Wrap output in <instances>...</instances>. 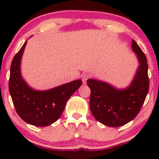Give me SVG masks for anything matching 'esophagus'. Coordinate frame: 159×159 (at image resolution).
<instances>
[{"mask_svg": "<svg viewBox=\"0 0 159 159\" xmlns=\"http://www.w3.org/2000/svg\"><path fill=\"white\" fill-rule=\"evenodd\" d=\"M89 78H90V75L87 73L83 74L81 75V79H82V81H83V84L87 83V81L89 79Z\"/></svg>", "mask_w": 159, "mask_h": 159, "instance_id": "esophagus-1", "label": "esophagus"}]
</instances>
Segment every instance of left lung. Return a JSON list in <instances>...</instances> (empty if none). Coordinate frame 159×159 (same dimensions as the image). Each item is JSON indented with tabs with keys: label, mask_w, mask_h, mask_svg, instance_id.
<instances>
[{
	"label": "left lung",
	"mask_w": 159,
	"mask_h": 159,
	"mask_svg": "<svg viewBox=\"0 0 159 159\" xmlns=\"http://www.w3.org/2000/svg\"><path fill=\"white\" fill-rule=\"evenodd\" d=\"M132 48L140 66L132 84L118 90L105 82L88 79L90 108L96 120L110 127H120L136 117L143 106L149 90L148 64L146 55L134 39Z\"/></svg>",
	"instance_id": "8db88e82"
}]
</instances>
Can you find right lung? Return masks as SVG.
I'll list each match as a JSON object with an SVG mask.
<instances>
[{"instance_id":"right-lung-1","label":"right lung","mask_w":159,"mask_h":159,"mask_svg":"<svg viewBox=\"0 0 159 159\" xmlns=\"http://www.w3.org/2000/svg\"><path fill=\"white\" fill-rule=\"evenodd\" d=\"M27 42L14 56L10 66L9 90L16 111L26 123L46 126L61 117L69 97L81 87V80H75L51 90H33L21 75L20 64Z\"/></svg>"}]
</instances>
